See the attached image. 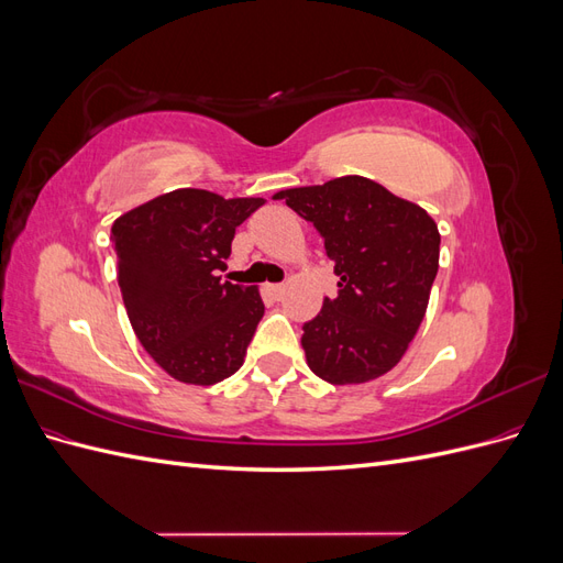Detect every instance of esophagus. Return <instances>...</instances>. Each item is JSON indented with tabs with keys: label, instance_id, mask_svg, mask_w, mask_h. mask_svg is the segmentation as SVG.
<instances>
[{
	"label": "esophagus",
	"instance_id": "1",
	"mask_svg": "<svg viewBox=\"0 0 563 563\" xmlns=\"http://www.w3.org/2000/svg\"><path fill=\"white\" fill-rule=\"evenodd\" d=\"M265 294H267L269 298L279 300L282 294H284V286H282V284H265Z\"/></svg>",
	"mask_w": 563,
	"mask_h": 563
}]
</instances>
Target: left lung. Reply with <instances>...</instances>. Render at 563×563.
Here are the masks:
<instances>
[{"label":"left lung","mask_w":563,"mask_h":563,"mask_svg":"<svg viewBox=\"0 0 563 563\" xmlns=\"http://www.w3.org/2000/svg\"><path fill=\"white\" fill-rule=\"evenodd\" d=\"M286 199L323 236L338 296L302 327L314 376L360 385L391 371L420 329L439 269V230L418 203L362 176L291 187Z\"/></svg>","instance_id":"1"}]
</instances>
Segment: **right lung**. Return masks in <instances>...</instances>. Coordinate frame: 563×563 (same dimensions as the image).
I'll return each instance as SVG.
<instances>
[{"mask_svg":"<svg viewBox=\"0 0 563 563\" xmlns=\"http://www.w3.org/2000/svg\"><path fill=\"white\" fill-rule=\"evenodd\" d=\"M261 197L180 187L112 225L117 282L135 338L168 376L216 385L240 371L265 305L255 286L220 282L234 230Z\"/></svg>","mask_w":563,"mask_h":563,"instance_id":"add662e5","label":"right lung"}]
</instances>
